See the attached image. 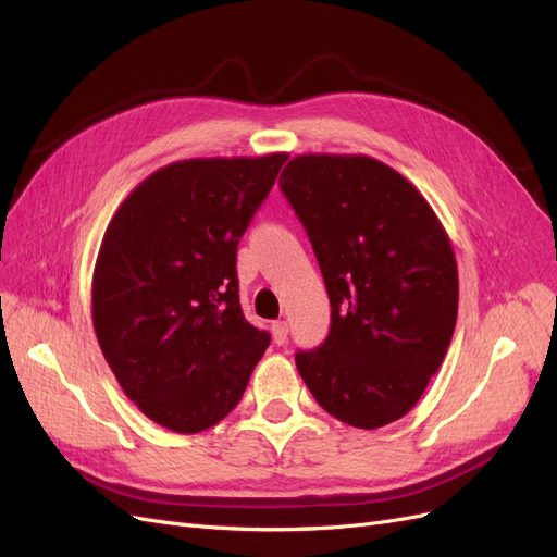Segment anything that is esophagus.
Wrapping results in <instances>:
<instances>
[{"label":"esophagus","mask_w":557,"mask_h":557,"mask_svg":"<svg viewBox=\"0 0 557 557\" xmlns=\"http://www.w3.org/2000/svg\"><path fill=\"white\" fill-rule=\"evenodd\" d=\"M272 334H274V344L285 346L288 344V323H285V320H276V323H272Z\"/></svg>","instance_id":"1"}]
</instances>
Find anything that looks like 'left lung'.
I'll list each match as a JSON object with an SVG mask.
<instances>
[{
  "label": "left lung",
  "mask_w": 557,
  "mask_h": 557,
  "mask_svg": "<svg viewBox=\"0 0 557 557\" xmlns=\"http://www.w3.org/2000/svg\"><path fill=\"white\" fill-rule=\"evenodd\" d=\"M278 185L332 307L327 339L297 350L299 374L342 423H393L425 393L458 320V264L440 218L407 178L367 156H297Z\"/></svg>",
  "instance_id": "obj_1"
}]
</instances>
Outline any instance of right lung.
I'll list each match as a JSON object with an SVG mask.
<instances>
[{
	"label": "right lung",
	"instance_id": "right-lung-1",
	"mask_svg": "<svg viewBox=\"0 0 557 557\" xmlns=\"http://www.w3.org/2000/svg\"><path fill=\"white\" fill-rule=\"evenodd\" d=\"M285 160L166 164L107 227L92 274L97 342L123 393L166 430L221 423L272 342L244 318L237 246Z\"/></svg>",
	"mask_w": 557,
	"mask_h": 557
}]
</instances>
